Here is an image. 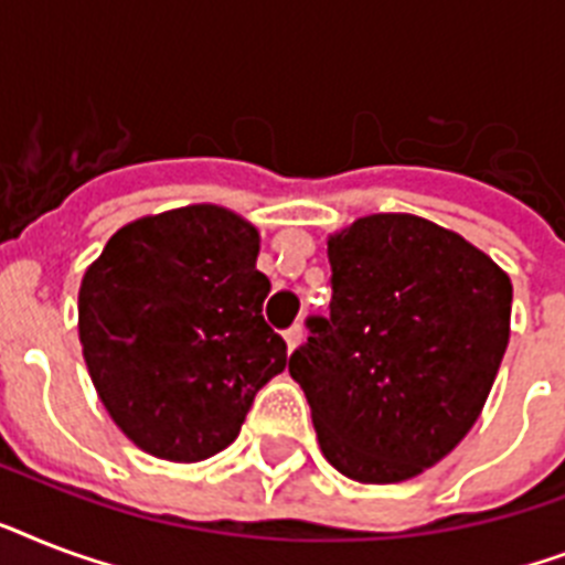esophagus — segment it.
Instances as JSON below:
<instances>
[{"instance_id": "obj_1", "label": "esophagus", "mask_w": 565, "mask_h": 565, "mask_svg": "<svg viewBox=\"0 0 565 565\" xmlns=\"http://www.w3.org/2000/svg\"><path fill=\"white\" fill-rule=\"evenodd\" d=\"M301 337H305V328H301V326H292V328H287V331H284V340H287V349H290V352L301 343Z\"/></svg>"}]
</instances>
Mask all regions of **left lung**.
<instances>
[{
  "label": "left lung",
  "mask_w": 565,
  "mask_h": 565,
  "mask_svg": "<svg viewBox=\"0 0 565 565\" xmlns=\"http://www.w3.org/2000/svg\"><path fill=\"white\" fill-rule=\"evenodd\" d=\"M331 313L308 317L290 375L319 448L361 483H398L469 434L510 340L513 284L481 248L411 213L328 239Z\"/></svg>",
  "instance_id": "left-lung-1"
}]
</instances>
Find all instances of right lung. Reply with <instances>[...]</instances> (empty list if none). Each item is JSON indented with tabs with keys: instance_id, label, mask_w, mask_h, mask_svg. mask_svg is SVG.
Here are the masks:
<instances>
[{
	"instance_id": "right-lung-1",
	"label": "right lung",
	"mask_w": 565,
	"mask_h": 565,
	"mask_svg": "<svg viewBox=\"0 0 565 565\" xmlns=\"http://www.w3.org/2000/svg\"><path fill=\"white\" fill-rule=\"evenodd\" d=\"M252 222L216 204L128 222L84 273L78 337L105 411L135 446L195 463L231 446L287 343L264 319Z\"/></svg>"
}]
</instances>
